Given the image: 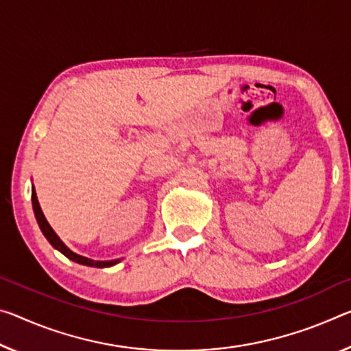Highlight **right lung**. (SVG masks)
I'll use <instances>...</instances> for the list:
<instances>
[{"label":"right lung","mask_w":351,"mask_h":351,"mask_svg":"<svg viewBox=\"0 0 351 351\" xmlns=\"http://www.w3.org/2000/svg\"><path fill=\"white\" fill-rule=\"evenodd\" d=\"M31 198H32V209H34L37 223H38V226H40L43 236L48 239V242L51 243V245L56 250H59V252L62 253L64 256H66V258L71 259V261H75V263H77V264L88 265V267H98V269H103V267H112L117 263H120V259H114V261H93V259L84 258V256L76 254V253L71 252V250L66 247L62 241H60L59 236L56 234V232L53 231V228L49 226V223L47 221L45 215H43L42 209H40V204H38V199H37V195H36L34 186H32V197Z\"/></svg>","instance_id":"obj_1"}]
</instances>
